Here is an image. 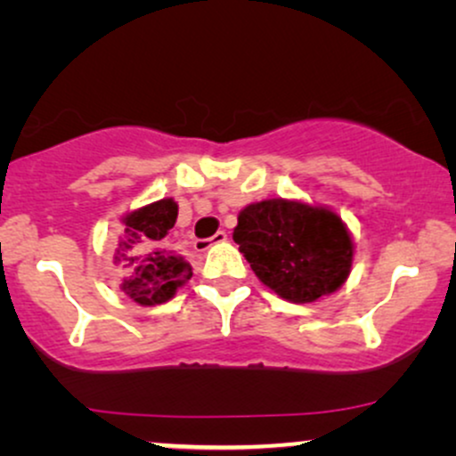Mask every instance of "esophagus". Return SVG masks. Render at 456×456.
<instances>
[{
    "label": "esophagus",
    "instance_id": "esophagus-1",
    "mask_svg": "<svg viewBox=\"0 0 456 456\" xmlns=\"http://www.w3.org/2000/svg\"><path fill=\"white\" fill-rule=\"evenodd\" d=\"M226 240H228V234L224 232V230H219V232L213 234L211 239H200V240H196V243H194V248H196V251H207L208 248H211V245H217V243H226Z\"/></svg>",
    "mask_w": 456,
    "mask_h": 456
}]
</instances>
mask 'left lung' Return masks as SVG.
<instances>
[{"label":"left lung","instance_id":"1","mask_svg":"<svg viewBox=\"0 0 456 456\" xmlns=\"http://www.w3.org/2000/svg\"><path fill=\"white\" fill-rule=\"evenodd\" d=\"M232 237L256 277L298 305L339 290L354 262V239L339 213L297 198H266L240 208Z\"/></svg>","mask_w":456,"mask_h":456}]
</instances>
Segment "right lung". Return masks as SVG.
I'll return each mask as SVG.
<instances>
[{"label":"right lung","mask_w":456,"mask_h":456,"mask_svg":"<svg viewBox=\"0 0 456 456\" xmlns=\"http://www.w3.org/2000/svg\"><path fill=\"white\" fill-rule=\"evenodd\" d=\"M179 205L175 198L149 202L121 216L115 265L123 273L121 292L142 307L168 303L191 277V265L168 243Z\"/></svg>","instance_id":"add662e5"}]
</instances>
